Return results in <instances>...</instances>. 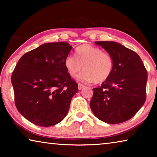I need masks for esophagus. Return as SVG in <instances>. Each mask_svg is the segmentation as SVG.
I'll return each mask as SVG.
<instances>
[{
	"instance_id": "34e87169",
	"label": "esophagus",
	"mask_w": 157,
	"mask_h": 157,
	"mask_svg": "<svg viewBox=\"0 0 157 157\" xmlns=\"http://www.w3.org/2000/svg\"><path fill=\"white\" fill-rule=\"evenodd\" d=\"M84 87V86L83 84H80V83H79L78 84V89L79 90H81V89H82Z\"/></svg>"
}]
</instances>
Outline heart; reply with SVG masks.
Masks as SVG:
<instances>
[{
	"instance_id": "1",
	"label": "heart",
	"mask_w": 157,
	"mask_h": 157,
	"mask_svg": "<svg viewBox=\"0 0 157 157\" xmlns=\"http://www.w3.org/2000/svg\"><path fill=\"white\" fill-rule=\"evenodd\" d=\"M64 65L72 78H75L83 67L84 71L79 75V80L101 84L112 74L114 62L109 52L103 51L100 48L84 44L76 48L75 57H66Z\"/></svg>"
}]
</instances>
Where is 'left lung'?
<instances>
[{
    "label": "left lung",
    "instance_id": "left-lung-1",
    "mask_svg": "<svg viewBox=\"0 0 157 157\" xmlns=\"http://www.w3.org/2000/svg\"><path fill=\"white\" fill-rule=\"evenodd\" d=\"M112 56L113 71L94 89L90 107L98 119L118 124L132 118L146 99L147 72L137 53L113 41H95Z\"/></svg>",
    "mask_w": 157,
    "mask_h": 157
}]
</instances>
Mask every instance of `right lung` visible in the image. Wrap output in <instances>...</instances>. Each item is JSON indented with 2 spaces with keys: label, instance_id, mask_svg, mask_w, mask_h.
Returning <instances> with one entry per match:
<instances>
[{
  "label": "right lung",
  "instance_id": "obj_1",
  "mask_svg": "<svg viewBox=\"0 0 157 157\" xmlns=\"http://www.w3.org/2000/svg\"><path fill=\"white\" fill-rule=\"evenodd\" d=\"M72 46L47 43L26 52L12 74L18 111L31 123L50 127L67 114L78 84L66 71L64 61Z\"/></svg>",
  "mask_w": 157,
  "mask_h": 157
}]
</instances>
